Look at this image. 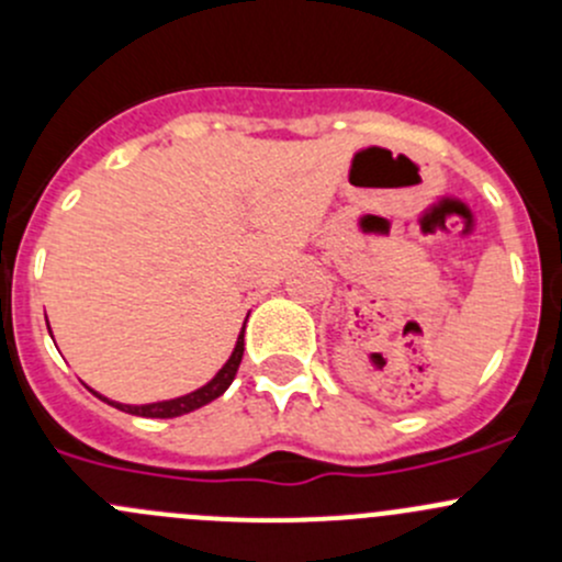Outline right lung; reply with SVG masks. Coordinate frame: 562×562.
I'll list each match as a JSON object with an SVG mask.
<instances>
[{
    "mask_svg": "<svg viewBox=\"0 0 562 562\" xmlns=\"http://www.w3.org/2000/svg\"><path fill=\"white\" fill-rule=\"evenodd\" d=\"M247 323V321H245ZM50 331V326H48ZM241 356H245V326H241L239 337H236V345H234V353H231V359L225 361L223 370L217 372V375L212 378V381L206 383V386L190 391V394L184 396H176V400H162V402H149V405H122V402H113L108 400V396L98 394V391H92V394H98L100 400L108 402V405L119 407V411L130 413V416H144V418H176V416H184V413H192L198 411V407L209 405L212 400H217V396H223L225 391H228L231 383H234L236 372H239V364H241Z\"/></svg>",
    "mask_w": 562,
    "mask_h": 562,
    "instance_id": "right-lung-1",
    "label": "right lung"
}]
</instances>
